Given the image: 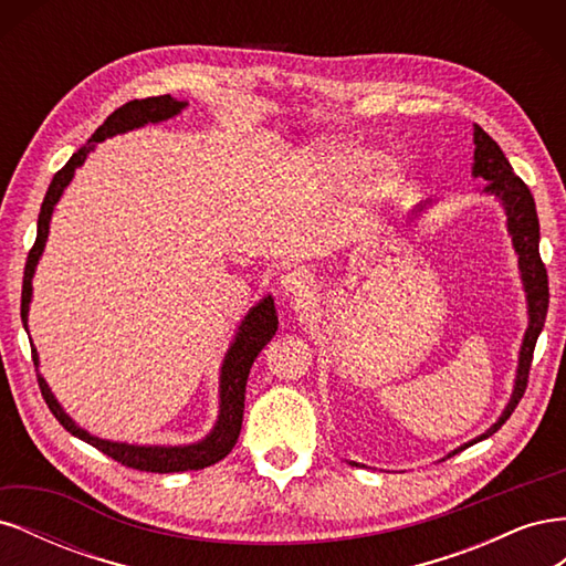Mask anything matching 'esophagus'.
Listing matches in <instances>:
<instances>
[{
  "label": "esophagus",
  "mask_w": 566,
  "mask_h": 566,
  "mask_svg": "<svg viewBox=\"0 0 566 566\" xmlns=\"http://www.w3.org/2000/svg\"><path fill=\"white\" fill-rule=\"evenodd\" d=\"M281 287L285 295H302L306 293V290L312 287V276L302 269H295V271H287L285 276L281 279Z\"/></svg>",
  "instance_id": "obj_1"
}]
</instances>
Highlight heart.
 <instances>
[{
  "mask_svg": "<svg viewBox=\"0 0 566 566\" xmlns=\"http://www.w3.org/2000/svg\"><path fill=\"white\" fill-rule=\"evenodd\" d=\"M378 158H380L378 150L354 144V142H342V144L318 148L314 163L318 165L323 177L333 181L335 186H354L370 167L378 165ZM394 186H397V167L391 163H382L370 177L368 196L382 198L385 193L391 191Z\"/></svg>",
  "mask_w": 566,
  "mask_h": 566,
  "instance_id": "heart-1",
  "label": "heart"
}]
</instances>
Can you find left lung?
Returning <instances> with one entry per match:
<instances>
[{"label": "left lung", "instance_id": "obj_1", "mask_svg": "<svg viewBox=\"0 0 566 566\" xmlns=\"http://www.w3.org/2000/svg\"><path fill=\"white\" fill-rule=\"evenodd\" d=\"M472 175L486 179L489 184L484 186V193H491L499 198L505 208L512 245H515V252L520 254V271H522L526 304H528V328H526L522 352H520L515 391H512L510 403L505 406L503 416L499 418V422H493L482 437H476L470 443H465V447L455 449L453 453H449V458L462 449L472 447V443L491 437L493 432H499L501 424L512 416V410L517 408L520 399L524 397L526 382H528V368H531V361H534L536 339H538V335L543 331V323H545L547 302H551V290H547V271H545V264L541 262V252H538L541 227H538L534 196H531L528 186L515 175V169H512V165L507 163L501 146L495 144L479 125H474Z\"/></svg>", "mask_w": 566, "mask_h": 566}]
</instances>
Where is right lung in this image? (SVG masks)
<instances>
[{
    "label": "right lung",
    "instance_id": "add662e5",
    "mask_svg": "<svg viewBox=\"0 0 566 566\" xmlns=\"http://www.w3.org/2000/svg\"><path fill=\"white\" fill-rule=\"evenodd\" d=\"M186 106V101H177L169 94L165 96H150V98H134L123 108H117L106 117V123L101 125L94 134L90 144H84L77 153H73V158L67 160L59 172L54 175L49 184V191L44 196L40 219H38V238L35 245L28 252V262H25V273H23V293H21V318H23V328L28 331V306L32 297V273H35V266L42 256L46 235H49V221L51 212H54V205L63 196V188L71 184L75 169L87 160L90 153L98 142L108 139V136L115 134H125L129 129L144 127L148 123H163V119L175 117L181 113ZM279 331V316H276V306H273L271 295L264 297L260 304L252 306L248 316L243 318L241 328L235 333V339L231 342V347L224 356V364H221V378H219V418L212 427V432L196 441L188 443V447H134V443H119V441H106L92 437L87 430L77 427L71 416L65 413L61 403L54 399L46 380L38 373V382L42 389V397L49 406L54 418L65 427L73 437L92 443L94 449L101 453H106L108 458L123 462V465L132 470H142V472H186V470H202L210 468L221 458H227L231 449L235 447L238 434H241V424H243V408H245V385H248V375L254 364L256 354L264 349L266 342L276 335ZM32 361L40 366V358L35 347H32Z\"/></svg>",
    "mask_w": 566,
    "mask_h": 566
}]
</instances>
